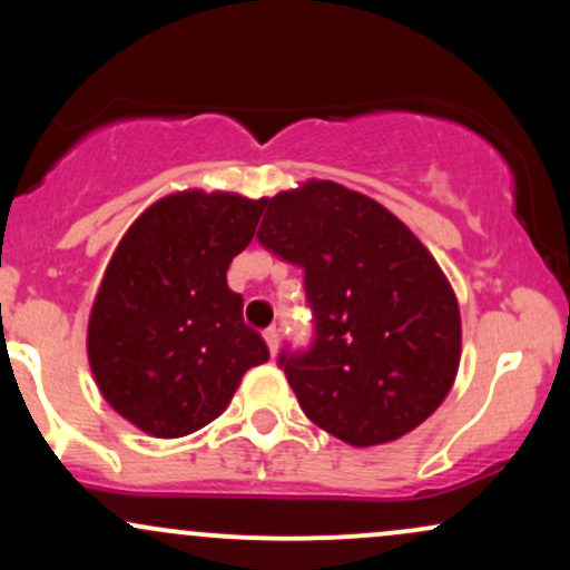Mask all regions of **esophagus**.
<instances>
[{"instance_id": "1", "label": "esophagus", "mask_w": 570, "mask_h": 570, "mask_svg": "<svg viewBox=\"0 0 570 570\" xmlns=\"http://www.w3.org/2000/svg\"><path fill=\"white\" fill-rule=\"evenodd\" d=\"M263 337H265L267 348H271V356H276V353H278V343H281L276 326H271V330H265V332H263Z\"/></svg>"}]
</instances>
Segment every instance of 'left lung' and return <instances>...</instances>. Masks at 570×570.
<instances>
[{"label":"left lung","mask_w":570,"mask_h":570,"mask_svg":"<svg viewBox=\"0 0 570 570\" xmlns=\"http://www.w3.org/2000/svg\"><path fill=\"white\" fill-rule=\"evenodd\" d=\"M257 238L305 271L316 337L281 353L299 407L353 448L410 434L461 364V311L429 248L389 208L311 179L265 200Z\"/></svg>","instance_id":"left-lung-1"}]
</instances>
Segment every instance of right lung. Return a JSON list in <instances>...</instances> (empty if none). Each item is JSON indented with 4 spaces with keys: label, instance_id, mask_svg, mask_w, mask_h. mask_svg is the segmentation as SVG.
Listing matches in <instances>:
<instances>
[{
    "label": "right lung",
    "instance_id": "add662e5",
    "mask_svg": "<svg viewBox=\"0 0 570 570\" xmlns=\"http://www.w3.org/2000/svg\"><path fill=\"white\" fill-rule=\"evenodd\" d=\"M263 212L265 198L181 189L155 200L117 244L90 307L88 362L109 407L144 434L203 429L271 358L227 286Z\"/></svg>",
    "mask_w": 570,
    "mask_h": 570
}]
</instances>
